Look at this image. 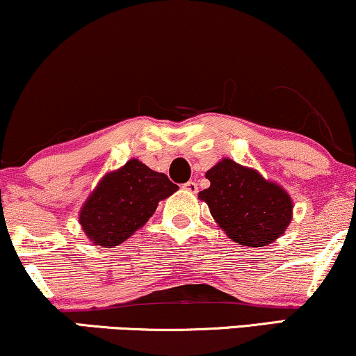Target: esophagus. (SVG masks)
<instances>
[{"mask_svg": "<svg viewBox=\"0 0 356 356\" xmlns=\"http://www.w3.org/2000/svg\"><path fill=\"white\" fill-rule=\"evenodd\" d=\"M183 190H186L188 193H196L198 191V183L196 181H188L183 185Z\"/></svg>", "mask_w": 356, "mask_h": 356, "instance_id": "34e87169", "label": "esophagus"}]
</instances>
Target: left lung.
Listing matches in <instances>:
<instances>
[{
  "instance_id": "left-lung-1",
  "label": "left lung",
  "mask_w": 356,
  "mask_h": 356,
  "mask_svg": "<svg viewBox=\"0 0 356 356\" xmlns=\"http://www.w3.org/2000/svg\"><path fill=\"white\" fill-rule=\"evenodd\" d=\"M209 188L200 191V200L219 227L234 243L262 248L284 234L292 221V200L277 183L261 173L222 158L206 171Z\"/></svg>"
}]
</instances>
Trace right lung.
I'll return each instance as SVG.
<instances>
[{"mask_svg":"<svg viewBox=\"0 0 356 356\" xmlns=\"http://www.w3.org/2000/svg\"><path fill=\"white\" fill-rule=\"evenodd\" d=\"M177 190L165 173L131 158L100 179L81 208L79 222L95 245L113 248L140 229L158 203Z\"/></svg>","mask_w":356,"mask_h":356,"instance_id":"add662e5","label":"right lung"}]
</instances>
